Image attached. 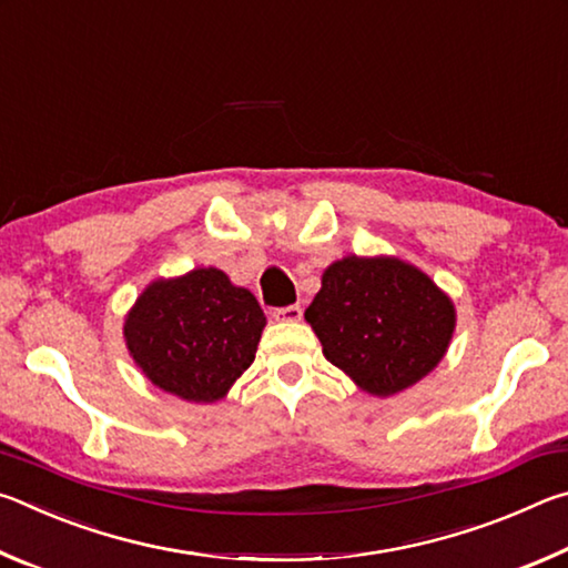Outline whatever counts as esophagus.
<instances>
[{
  "instance_id": "esophagus-1",
  "label": "esophagus",
  "mask_w": 568,
  "mask_h": 568,
  "mask_svg": "<svg viewBox=\"0 0 568 568\" xmlns=\"http://www.w3.org/2000/svg\"><path fill=\"white\" fill-rule=\"evenodd\" d=\"M273 318L281 323H297L303 318V307L301 305H285V307H275Z\"/></svg>"
}]
</instances>
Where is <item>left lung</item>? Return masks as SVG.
<instances>
[{"label":"left lung","instance_id":"obj_1","mask_svg":"<svg viewBox=\"0 0 568 568\" xmlns=\"http://www.w3.org/2000/svg\"><path fill=\"white\" fill-rule=\"evenodd\" d=\"M305 321L335 368L361 390L386 398L440 363L456 307L416 265L388 255H348L325 267Z\"/></svg>","mask_w":568,"mask_h":568}]
</instances>
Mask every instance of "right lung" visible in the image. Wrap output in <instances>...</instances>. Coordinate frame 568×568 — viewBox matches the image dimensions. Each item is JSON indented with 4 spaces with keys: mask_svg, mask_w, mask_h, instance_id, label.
<instances>
[{
    "mask_svg": "<svg viewBox=\"0 0 568 568\" xmlns=\"http://www.w3.org/2000/svg\"><path fill=\"white\" fill-rule=\"evenodd\" d=\"M263 328L253 293L217 267H195L142 291L124 318V343L158 388L215 403L255 361Z\"/></svg>",
    "mask_w": 568,
    "mask_h": 568,
    "instance_id": "1",
    "label": "right lung"
}]
</instances>
